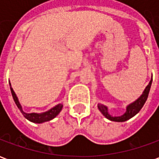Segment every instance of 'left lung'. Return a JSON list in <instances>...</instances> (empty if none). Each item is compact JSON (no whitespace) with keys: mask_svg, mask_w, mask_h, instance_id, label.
Returning a JSON list of instances; mask_svg holds the SVG:
<instances>
[{"mask_svg":"<svg viewBox=\"0 0 159 159\" xmlns=\"http://www.w3.org/2000/svg\"><path fill=\"white\" fill-rule=\"evenodd\" d=\"M152 76L151 78V81L148 83V85L146 87V89H144L143 93L140 95L137 100H135L134 102L130 103L129 105H128L126 107V111L121 115V116H112L109 113L108 111V107L107 106H105L103 104H98V109L100 110L101 113L103 114L104 117H106L107 119H109L110 121H113V122H125L127 120L130 119L131 117H133L134 116H135L140 109L143 107L144 104L146 103V101L147 100V97L149 94V91H150L151 85H152Z\"/></svg>","mask_w":159,"mask_h":159,"instance_id":"8db88e82","label":"left lung"}]
</instances>
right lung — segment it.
Masks as SVG:
<instances>
[{
	"mask_svg": "<svg viewBox=\"0 0 159 159\" xmlns=\"http://www.w3.org/2000/svg\"><path fill=\"white\" fill-rule=\"evenodd\" d=\"M10 85V89H11V93H12V98L13 100L15 102L16 106L18 107L19 110L21 111V113L24 115V117H25L26 119L29 120L30 122H32L35 123H45V122H48L50 120L53 119L54 117H56L59 114V112L61 111L63 108V104H58L56 105L55 107H53L51 108L50 110L42 112V113H36V112H31V113H27L25 111H24L23 110V107L21 106V104L19 103V98L16 95L15 92L12 89V86H11V83H9Z\"/></svg>",
	"mask_w": 159,
	"mask_h": 159,
	"instance_id": "right-lung-1",
	"label": "right lung"
}]
</instances>
